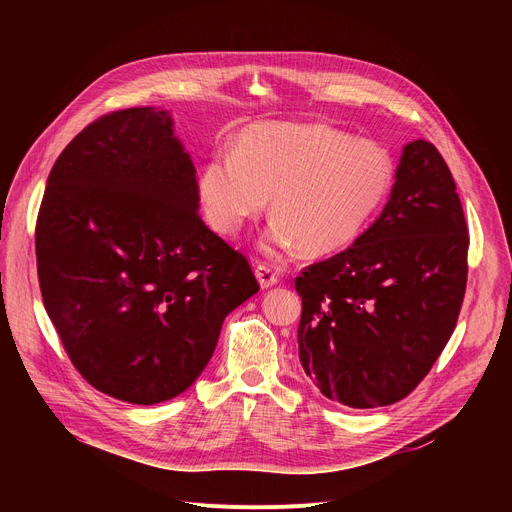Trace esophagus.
Instances as JSON below:
<instances>
[{
  "mask_svg": "<svg viewBox=\"0 0 512 512\" xmlns=\"http://www.w3.org/2000/svg\"><path fill=\"white\" fill-rule=\"evenodd\" d=\"M255 276H257V280H259V284H261V288H272L274 284H278V274L272 270L270 265H257L255 267Z\"/></svg>",
  "mask_w": 512,
  "mask_h": 512,
  "instance_id": "1",
  "label": "esophagus"
}]
</instances>
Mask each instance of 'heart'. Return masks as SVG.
Listing matches in <instances>:
<instances>
[{
	"instance_id": "heart-1",
	"label": "heart",
	"mask_w": 512,
	"mask_h": 512,
	"mask_svg": "<svg viewBox=\"0 0 512 512\" xmlns=\"http://www.w3.org/2000/svg\"><path fill=\"white\" fill-rule=\"evenodd\" d=\"M394 157L375 141L301 122H265L240 132L232 155L199 170L197 199L207 224L236 236L272 197L265 249L321 257L346 249L388 201Z\"/></svg>"
}]
</instances>
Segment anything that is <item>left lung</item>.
Wrapping results in <instances>:
<instances>
[{
    "label": "left lung",
    "instance_id": "8db88e82",
    "mask_svg": "<svg viewBox=\"0 0 512 512\" xmlns=\"http://www.w3.org/2000/svg\"><path fill=\"white\" fill-rule=\"evenodd\" d=\"M467 232L440 151L421 139L405 145L380 218L294 280L303 299L299 359L321 394L373 409L417 388L461 313Z\"/></svg>",
    "mask_w": 512,
    "mask_h": 512
}]
</instances>
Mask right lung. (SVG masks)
I'll use <instances>...</instances> for the list:
<instances>
[{"mask_svg": "<svg viewBox=\"0 0 512 512\" xmlns=\"http://www.w3.org/2000/svg\"><path fill=\"white\" fill-rule=\"evenodd\" d=\"M197 209V170L168 110L101 116L53 164L35 230L43 305L99 392L132 405L182 394L226 315L259 290Z\"/></svg>", "mask_w": 512, "mask_h": 512, "instance_id": "add662e5", "label": "right lung"}]
</instances>
